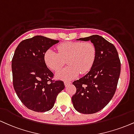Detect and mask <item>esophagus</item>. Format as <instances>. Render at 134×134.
Returning a JSON list of instances; mask_svg holds the SVG:
<instances>
[{
	"label": "esophagus",
	"mask_w": 134,
	"mask_h": 134,
	"mask_svg": "<svg viewBox=\"0 0 134 134\" xmlns=\"http://www.w3.org/2000/svg\"><path fill=\"white\" fill-rule=\"evenodd\" d=\"M71 82H67V81H65L64 82V85H65V87H67L69 85H70Z\"/></svg>",
	"instance_id": "1"
}]
</instances>
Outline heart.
I'll list each match as a JSON object with an SVG mask.
<instances>
[{
    "mask_svg": "<svg viewBox=\"0 0 134 134\" xmlns=\"http://www.w3.org/2000/svg\"><path fill=\"white\" fill-rule=\"evenodd\" d=\"M59 53L49 49L44 54V61L54 71L62 68L67 60L69 65L55 74L56 78L64 80H72L81 74L89 71L96 57V49L91 42H67L57 47Z\"/></svg>",
    "mask_w": 134,
    "mask_h": 134,
    "instance_id": "1",
    "label": "heart"
}]
</instances>
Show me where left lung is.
I'll return each mask as SVG.
<instances>
[{"label": "left lung", "mask_w": 134, "mask_h": 134, "mask_svg": "<svg viewBox=\"0 0 134 134\" xmlns=\"http://www.w3.org/2000/svg\"><path fill=\"white\" fill-rule=\"evenodd\" d=\"M77 40L91 41L96 49V57L90 71L73 82L77 91L72 102L80 113L94 114L105 107L115 92L120 73V59L115 46L100 35Z\"/></svg>", "instance_id": "left-lung-1"}]
</instances>
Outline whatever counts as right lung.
<instances>
[{
	"instance_id": "add662e5",
	"label": "right lung",
	"mask_w": 134,
	"mask_h": 134,
	"mask_svg": "<svg viewBox=\"0 0 134 134\" xmlns=\"http://www.w3.org/2000/svg\"><path fill=\"white\" fill-rule=\"evenodd\" d=\"M59 42L36 35L21 42L15 50L12 61L13 85L19 99L30 110H50L65 88L61 80L52 82L54 74L44 61L46 52Z\"/></svg>"
}]
</instances>
